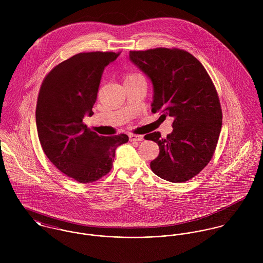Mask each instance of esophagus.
I'll return each mask as SVG.
<instances>
[{
  "label": "esophagus",
  "mask_w": 263,
  "mask_h": 263,
  "mask_svg": "<svg viewBox=\"0 0 263 263\" xmlns=\"http://www.w3.org/2000/svg\"><path fill=\"white\" fill-rule=\"evenodd\" d=\"M128 138H129L130 142H142V141H144V137L143 136H139V135L130 134L128 136Z\"/></svg>",
  "instance_id": "obj_1"
}]
</instances>
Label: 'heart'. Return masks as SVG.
Instances as JSON below:
<instances>
[{
	"mask_svg": "<svg viewBox=\"0 0 263 263\" xmlns=\"http://www.w3.org/2000/svg\"><path fill=\"white\" fill-rule=\"evenodd\" d=\"M137 77H140V75H138V74H128V75L124 77V81L129 80V79H134V78H137Z\"/></svg>",
	"mask_w": 263,
	"mask_h": 263,
	"instance_id": "b5f03b06",
	"label": "heart"
}]
</instances>
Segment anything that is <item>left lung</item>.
<instances>
[{
	"label": "left lung",
	"mask_w": 263,
	"mask_h": 263,
	"mask_svg": "<svg viewBox=\"0 0 263 263\" xmlns=\"http://www.w3.org/2000/svg\"><path fill=\"white\" fill-rule=\"evenodd\" d=\"M129 60L153 85L152 112L173 119L171 134L145 136L158 144L152 171L164 180L185 182L211 161L222 128V109L215 85L192 54L177 48L129 51Z\"/></svg>",
	"instance_id": "1"
}]
</instances>
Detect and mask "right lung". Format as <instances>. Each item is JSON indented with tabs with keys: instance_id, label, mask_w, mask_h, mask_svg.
<instances>
[{
	"instance_id": "add662e5",
	"label": "right lung",
	"mask_w": 263,
	"mask_h": 263,
	"mask_svg": "<svg viewBox=\"0 0 263 263\" xmlns=\"http://www.w3.org/2000/svg\"><path fill=\"white\" fill-rule=\"evenodd\" d=\"M119 53L81 52L54 67L42 82L36 126L42 150L64 174L90 183L112 168L115 150L128 142L124 134L103 137L87 128L104 69Z\"/></svg>"
}]
</instances>
